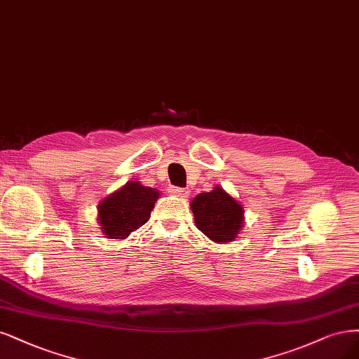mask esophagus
I'll use <instances>...</instances> for the list:
<instances>
[{"instance_id": "34e87169", "label": "esophagus", "mask_w": 359, "mask_h": 359, "mask_svg": "<svg viewBox=\"0 0 359 359\" xmlns=\"http://www.w3.org/2000/svg\"><path fill=\"white\" fill-rule=\"evenodd\" d=\"M169 191L172 194H177L180 197H189L190 191L187 189H182V187H177V185H172V187H169Z\"/></svg>"}]
</instances>
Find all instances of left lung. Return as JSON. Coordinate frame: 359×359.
Here are the masks:
<instances>
[{"mask_svg":"<svg viewBox=\"0 0 359 359\" xmlns=\"http://www.w3.org/2000/svg\"><path fill=\"white\" fill-rule=\"evenodd\" d=\"M196 226L214 242H231L242 227L243 209L221 187L201 193L191 202Z\"/></svg>","mask_w":359,"mask_h":359,"instance_id":"left-lung-1","label":"left lung"}]
</instances>
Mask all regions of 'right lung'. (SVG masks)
<instances>
[{
	"instance_id": "right-lung-1",
	"label": "right lung",
	"mask_w": 359,
	"mask_h": 359,
	"mask_svg": "<svg viewBox=\"0 0 359 359\" xmlns=\"http://www.w3.org/2000/svg\"><path fill=\"white\" fill-rule=\"evenodd\" d=\"M160 193L129 181L121 190L108 196L100 205V224L109 239H125L150 218Z\"/></svg>"
}]
</instances>
